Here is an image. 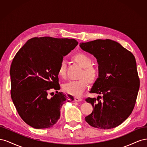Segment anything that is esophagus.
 <instances>
[{"mask_svg": "<svg viewBox=\"0 0 147 147\" xmlns=\"http://www.w3.org/2000/svg\"><path fill=\"white\" fill-rule=\"evenodd\" d=\"M75 100L77 101V102H80V101L82 100V99L80 97H75Z\"/></svg>", "mask_w": 147, "mask_h": 147, "instance_id": "esophagus-1", "label": "esophagus"}]
</instances>
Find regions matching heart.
<instances>
[{"label": "heart", "instance_id": "obj_1", "mask_svg": "<svg viewBox=\"0 0 147 147\" xmlns=\"http://www.w3.org/2000/svg\"><path fill=\"white\" fill-rule=\"evenodd\" d=\"M73 60L82 68L78 75L79 80L76 81H70L64 83L63 86V90L70 94L80 96L88 86V83H94L99 75V70L97 67L92 65V60L88 55L79 52L72 56ZM57 75L61 78H65L66 75V64L64 60L59 64Z\"/></svg>", "mask_w": 147, "mask_h": 147}]
</instances>
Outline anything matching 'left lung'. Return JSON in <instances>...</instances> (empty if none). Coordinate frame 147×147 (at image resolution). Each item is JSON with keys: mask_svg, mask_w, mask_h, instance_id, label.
Returning a JSON list of instances; mask_svg holds the SVG:
<instances>
[{"mask_svg": "<svg viewBox=\"0 0 147 147\" xmlns=\"http://www.w3.org/2000/svg\"><path fill=\"white\" fill-rule=\"evenodd\" d=\"M80 47L96 57L99 70L90 91L99 96L85 99L93 107L85 121L99 129L117 127L131 114L136 102L140 80L134 56L109 39L80 43Z\"/></svg>", "mask_w": 147, "mask_h": 147, "instance_id": "1", "label": "left lung"}]
</instances>
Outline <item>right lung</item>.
<instances>
[{"label":"right lung","mask_w":147,"mask_h":147,"mask_svg":"<svg viewBox=\"0 0 147 147\" xmlns=\"http://www.w3.org/2000/svg\"><path fill=\"white\" fill-rule=\"evenodd\" d=\"M78 43L74 38L34 37L15 56L10 70L11 97L20 117L30 126L51 127L64 102L74 100L72 96L58 92L57 70L63 57ZM51 89L56 94L50 98Z\"/></svg>","instance_id":"1"}]
</instances>
